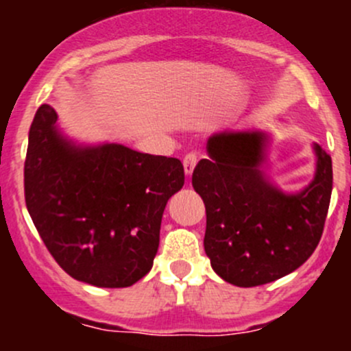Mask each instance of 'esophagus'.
<instances>
[{"instance_id":"1","label":"esophagus","mask_w":351,"mask_h":351,"mask_svg":"<svg viewBox=\"0 0 351 351\" xmlns=\"http://www.w3.org/2000/svg\"><path fill=\"white\" fill-rule=\"evenodd\" d=\"M197 161H198V156L195 153H189L183 158V168H185V175L190 176L193 173V169H195L197 166Z\"/></svg>"}]
</instances>
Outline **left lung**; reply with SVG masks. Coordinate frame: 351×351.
<instances>
[{"label": "left lung", "mask_w": 351, "mask_h": 351, "mask_svg": "<svg viewBox=\"0 0 351 351\" xmlns=\"http://www.w3.org/2000/svg\"><path fill=\"white\" fill-rule=\"evenodd\" d=\"M268 136L258 130L208 137V159L192 185L207 214L204 247L215 274L238 287L278 280L306 263L323 236L332 166L314 144L316 175L299 193H284L263 171Z\"/></svg>", "instance_id": "8db88e82"}]
</instances>
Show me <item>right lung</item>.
Masks as SVG:
<instances>
[{"label":"right lung","instance_id":"1","mask_svg":"<svg viewBox=\"0 0 351 351\" xmlns=\"http://www.w3.org/2000/svg\"><path fill=\"white\" fill-rule=\"evenodd\" d=\"M40 105L28 132L25 202L59 267L95 287H130L153 267L162 212L185 183L180 159L122 144L76 146Z\"/></svg>","mask_w":351,"mask_h":351}]
</instances>
